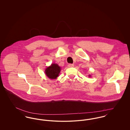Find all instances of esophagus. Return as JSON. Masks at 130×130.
<instances>
[{
  "label": "esophagus",
  "instance_id": "1",
  "mask_svg": "<svg viewBox=\"0 0 130 130\" xmlns=\"http://www.w3.org/2000/svg\"><path fill=\"white\" fill-rule=\"evenodd\" d=\"M74 66V65L73 64H69L68 67H73Z\"/></svg>",
  "mask_w": 130,
  "mask_h": 130
}]
</instances>
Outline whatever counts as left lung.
<instances>
[{"label": "left lung", "instance_id": "1", "mask_svg": "<svg viewBox=\"0 0 130 130\" xmlns=\"http://www.w3.org/2000/svg\"><path fill=\"white\" fill-rule=\"evenodd\" d=\"M88 76H89V77H91V74H89Z\"/></svg>", "mask_w": 130, "mask_h": 130}]
</instances>
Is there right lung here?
<instances>
[{"label": "right lung", "instance_id": "obj_1", "mask_svg": "<svg viewBox=\"0 0 130 130\" xmlns=\"http://www.w3.org/2000/svg\"><path fill=\"white\" fill-rule=\"evenodd\" d=\"M61 71L60 67L56 63H52L45 70L46 75L51 79H56Z\"/></svg>", "mask_w": 130, "mask_h": 130}]
</instances>
